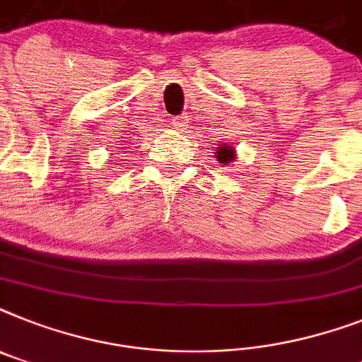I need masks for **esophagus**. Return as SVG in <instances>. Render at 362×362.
Here are the masks:
<instances>
[{"mask_svg": "<svg viewBox=\"0 0 362 362\" xmlns=\"http://www.w3.org/2000/svg\"><path fill=\"white\" fill-rule=\"evenodd\" d=\"M171 124L175 126L176 130H182V128H184V126H186V122H184V119H182V117H173Z\"/></svg>", "mask_w": 362, "mask_h": 362, "instance_id": "34e87169", "label": "esophagus"}]
</instances>
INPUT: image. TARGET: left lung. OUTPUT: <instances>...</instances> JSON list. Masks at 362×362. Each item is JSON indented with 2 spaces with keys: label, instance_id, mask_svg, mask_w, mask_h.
Returning <instances> with one entry per match:
<instances>
[{
  "label": "left lung",
  "instance_id": "left-lung-1",
  "mask_svg": "<svg viewBox=\"0 0 362 362\" xmlns=\"http://www.w3.org/2000/svg\"><path fill=\"white\" fill-rule=\"evenodd\" d=\"M216 158L219 163H223V165H228L230 161L236 160V151H234V146L227 145V143H223V145L217 146Z\"/></svg>",
  "mask_w": 362,
  "mask_h": 362
}]
</instances>
